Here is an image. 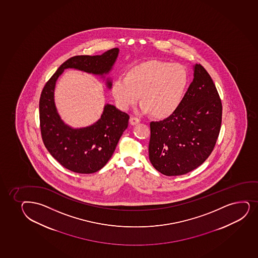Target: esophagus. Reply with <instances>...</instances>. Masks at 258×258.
Instances as JSON below:
<instances>
[{"instance_id": "1", "label": "esophagus", "mask_w": 258, "mask_h": 258, "mask_svg": "<svg viewBox=\"0 0 258 258\" xmlns=\"http://www.w3.org/2000/svg\"><path fill=\"white\" fill-rule=\"evenodd\" d=\"M140 118H136V117H131L130 118V124H133V125H134V124H138V123H140Z\"/></svg>"}]
</instances>
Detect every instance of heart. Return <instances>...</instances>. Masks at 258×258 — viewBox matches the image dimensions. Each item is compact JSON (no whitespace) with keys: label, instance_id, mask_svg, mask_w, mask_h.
<instances>
[{"label":"heart","instance_id":"obj_1","mask_svg":"<svg viewBox=\"0 0 258 258\" xmlns=\"http://www.w3.org/2000/svg\"><path fill=\"white\" fill-rule=\"evenodd\" d=\"M187 86L188 74L183 66L152 60L131 69L127 76L117 77L112 94L121 110L129 109L141 96L140 111L163 118L180 107Z\"/></svg>","mask_w":258,"mask_h":258}]
</instances>
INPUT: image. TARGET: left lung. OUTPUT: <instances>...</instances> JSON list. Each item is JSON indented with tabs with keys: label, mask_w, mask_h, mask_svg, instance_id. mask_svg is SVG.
I'll return each instance as SVG.
<instances>
[{
	"label": "left lung",
	"mask_w": 258,
	"mask_h": 258,
	"mask_svg": "<svg viewBox=\"0 0 258 258\" xmlns=\"http://www.w3.org/2000/svg\"><path fill=\"white\" fill-rule=\"evenodd\" d=\"M222 120V104L210 75L194 66V79L175 113L152 121L149 158L163 175H181L202 165L213 151Z\"/></svg>",
	"instance_id": "8db88e82"
}]
</instances>
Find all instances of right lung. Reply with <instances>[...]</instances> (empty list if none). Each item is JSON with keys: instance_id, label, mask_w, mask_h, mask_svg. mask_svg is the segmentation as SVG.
I'll list each match as a JSON object with an SVG mask.
<instances>
[{"instance_id": "add662e5", "label": "right lung", "mask_w": 258, "mask_h": 258, "mask_svg": "<svg viewBox=\"0 0 258 258\" xmlns=\"http://www.w3.org/2000/svg\"><path fill=\"white\" fill-rule=\"evenodd\" d=\"M118 51V48H113L101 55L72 56L57 69L42 90L39 100L42 140L50 154L69 170L91 174L103 168L127 128L130 117L113 105L106 104L101 118L95 123L86 127H71L56 110L54 101L56 80L66 69H76L104 78L113 69ZM107 86L108 89L112 87L109 78Z\"/></svg>"}]
</instances>
